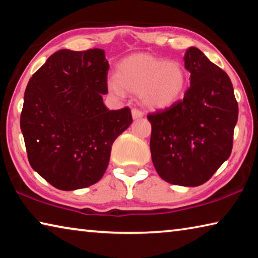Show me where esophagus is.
<instances>
[{"mask_svg":"<svg viewBox=\"0 0 258 258\" xmlns=\"http://www.w3.org/2000/svg\"><path fill=\"white\" fill-rule=\"evenodd\" d=\"M132 116L134 119H138V118H142L143 117V112L140 110L138 108H133L132 109Z\"/></svg>","mask_w":258,"mask_h":258,"instance_id":"obj_1","label":"esophagus"}]
</instances>
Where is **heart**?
<instances>
[{
    "label": "heart",
    "instance_id": "1",
    "mask_svg": "<svg viewBox=\"0 0 258 258\" xmlns=\"http://www.w3.org/2000/svg\"><path fill=\"white\" fill-rule=\"evenodd\" d=\"M186 85V74L176 61H165L151 55H134L119 64L116 80L108 89L116 95L125 90L141 93L142 102L151 109H164L182 97Z\"/></svg>",
    "mask_w": 258,
    "mask_h": 258
}]
</instances>
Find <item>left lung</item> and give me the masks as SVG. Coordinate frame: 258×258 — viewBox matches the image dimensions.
<instances>
[{"instance_id":"8db88e82","label":"left lung","mask_w":258,"mask_h":258,"mask_svg":"<svg viewBox=\"0 0 258 258\" xmlns=\"http://www.w3.org/2000/svg\"><path fill=\"white\" fill-rule=\"evenodd\" d=\"M190 87L171 107L148 115L152 163L164 181L198 186L229 158L238 102L224 71L197 47L184 55Z\"/></svg>"}]
</instances>
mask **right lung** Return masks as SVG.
<instances>
[{
    "label": "right lung",
    "instance_id": "obj_1",
    "mask_svg": "<svg viewBox=\"0 0 258 258\" xmlns=\"http://www.w3.org/2000/svg\"><path fill=\"white\" fill-rule=\"evenodd\" d=\"M108 71L101 49L60 50L26 87L20 128L29 164L56 189L100 181L113 141L132 124L128 107L104 106Z\"/></svg>",
    "mask_w": 258,
    "mask_h": 258
}]
</instances>
